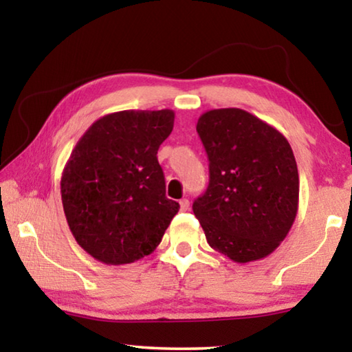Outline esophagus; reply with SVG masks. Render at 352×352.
<instances>
[{
    "mask_svg": "<svg viewBox=\"0 0 352 352\" xmlns=\"http://www.w3.org/2000/svg\"><path fill=\"white\" fill-rule=\"evenodd\" d=\"M188 208H189V200L182 199V200H180V210H182V211H186Z\"/></svg>",
    "mask_w": 352,
    "mask_h": 352,
    "instance_id": "esophagus-1",
    "label": "esophagus"
}]
</instances>
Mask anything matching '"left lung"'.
Listing matches in <instances>:
<instances>
[{
    "instance_id": "left-lung-1",
    "label": "left lung",
    "mask_w": 352,
    "mask_h": 352,
    "mask_svg": "<svg viewBox=\"0 0 352 352\" xmlns=\"http://www.w3.org/2000/svg\"><path fill=\"white\" fill-rule=\"evenodd\" d=\"M197 132L210 158V184L192 210L208 243L237 264L267 258L298 212L300 177L289 141L242 109L205 111Z\"/></svg>"
}]
</instances>
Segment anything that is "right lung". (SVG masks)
<instances>
[{"label":"right lung","instance_id":"right-lung-1","mask_svg":"<svg viewBox=\"0 0 352 352\" xmlns=\"http://www.w3.org/2000/svg\"><path fill=\"white\" fill-rule=\"evenodd\" d=\"M174 119L169 109L109 113L88 127L65 164V217L76 242L102 264L151 254L180 210L166 197L157 158Z\"/></svg>","mask_w":352,"mask_h":352}]
</instances>
